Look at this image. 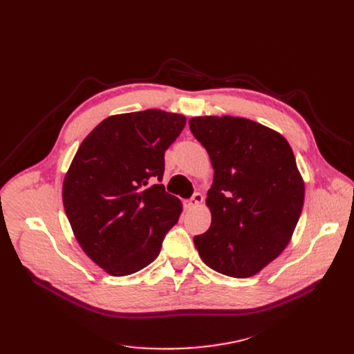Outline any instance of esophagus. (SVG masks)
Returning a JSON list of instances; mask_svg holds the SVG:
<instances>
[{
    "mask_svg": "<svg viewBox=\"0 0 354 354\" xmlns=\"http://www.w3.org/2000/svg\"><path fill=\"white\" fill-rule=\"evenodd\" d=\"M202 202H203V196L199 192H196V194H194V196L191 199L185 202V205H187V208H196L201 205Z\"/></svg>",
    "mask_w": 354,
    "mask_h": 354,
    "instance_id": "34e87169",
    "label": "esophagus"
}]
</instances>
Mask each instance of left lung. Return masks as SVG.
Returning <instances> with one entry per match:
<instances>
[{"label":"left lung","instance_id":"obj_1","mask_svg":"<svg viewBox=\"0 0 354 354\" xmlns=\"http://www.w3.org/2000/svg\"><path fill=\"white\" fill-rule=\"evenodd\" d=\"M189 127L214 167L205 201L211 227L194 244L212 270L252 277L286 250L303 211L292 149L281 133L245 118L196 116Z\"/></svg>","mask_w":354,"mask_h":354}]
</instances>
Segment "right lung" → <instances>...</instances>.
I'll list each match as a JSON object with an SVG mask.
<instances>
[{
    "mask_svg": "<svg viewBox=\"0 0 354 354\" xmlns=\"http://www.w3.org/2000/svg\"><path fill=\"white\" fill-rule=\"evenodd\" d=\"M187 118L159 109L100 122L79 146L63 180L64 211L79 245L113 277L155 261L182 214L162 182L165 151Z\"/></svg>",
    "mask_w": 354,
    "mask_h": 354,
    "instance_id": "add662e5",
    "label": "right lung"
}]
</instances>
